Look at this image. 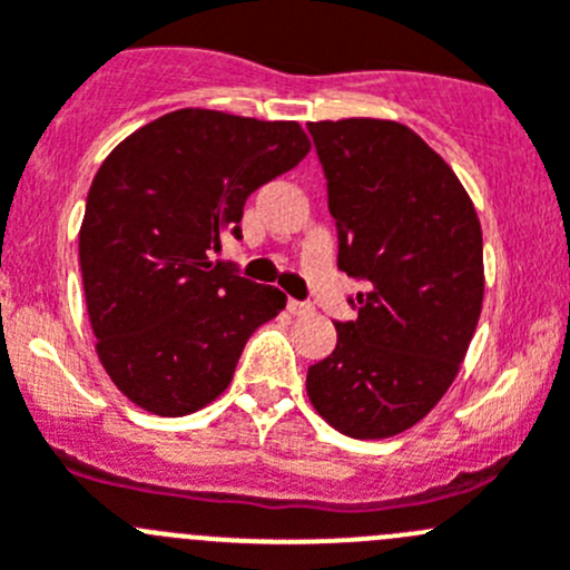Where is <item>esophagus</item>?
I'll return each mask as SVG.
<instances>
[{
	"label": "esophagus",
	"instance_id": "1",
	"mask_svg": "<svg viewBox=\"0 0 570 570\" xmlns=\"http://www.w3.org/2000/svg\"><path fill=\"white\" fill-rule=\"evenodd\" d=\"M288 313H291V316H311V313H313V305H311V302L288 299Z\"/></svg>",
	"mask_w": 570,
	"mask_h": 570
}]
</instances>
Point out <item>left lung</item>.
<instances>
[{"mask_svg": "<svg viewBox=\"0 0 570 570\" xmlns=\"http://www.w3.org/2000/svg\"><path fill=\"white\" fill-rule=\"evenodd\" d=\"M338 226V268L366 285L355 322L307 370L313 409L352 439H389L456 381L484 302V240L468 189L394 119L307 122Z\"/></svg>", "mask_w": 570, "mask_h": 570, "instance_id": "1", "label": "left lung"}]
</instances>
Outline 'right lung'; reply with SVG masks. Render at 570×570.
I'll return each instance as SVG.
<instances>
[{"label": "right lung", "instance_id": "obj_1", "mask_svg": "<svg viewBox=\"0 0 570 570\" xmlns=\"http://www.w3.org/2000/svg\"><path fill=\"white\" fill-rule=\"evenodd\" d=\"M307 150L299 122L178 108L106 156L80 224V274L97 357L139 409L184 416L213 403L248 335L285 307L279 288L213 252L240 240L248 195Z\"/></svg>", "mask_w": 570, "mask_h": 570}]
</instances>
